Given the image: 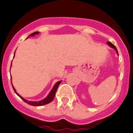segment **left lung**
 <instances>
[{
  "instance_id": "1",
  "label": "left lung",
  "mask_w": 133,
  "mask_h": 133,
  "mask_svg": "<svg viewBox=\"0 0 133 133\" xmlns=\"http://www.w3.org/2000/svg\"><path fill=\"white\" fill-rule=\"evenodd\" d=\"M107 44H108L109 46H111V48H114L115 50H116V51H117V54H118V51H117V48H116V47L115 46H114V44H113L112 43H111V42H110V41H108V42H107Z\"/></svg>"
}]
</instances>
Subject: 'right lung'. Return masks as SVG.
<instances>
[{"mask_svg":"<svg viewBox=\"0 0 133 133\" xmlns=\"http://www.w3.org/2000/svg\"><path fill=\"white\" fill-rule=\"evenodd\" d=\"M39 34V32H33L31 34H30L29 36V37L30 36H34L35 34ZM14 57H15V55H14ZM61 82L62 81H59V82H58L57 83H56L55 85H54V88L52 89V90H51V92H50V94H48V96H47L46 97L45 99H44L42 101H37V102H34V101H29L25 99H23V97H21L17 93V92H16V90H15V88L13 87V86H12V88H13V90L15 92V93L16 94L18 95V96H19V97H20L21 99H22V100L24 102H25L26 103H27L28 104H29V105H31V106H34V107H37V106H43V105H44V104H48V103H50V102H51V101L54 99V97H55V93L56 92H57V89H58V86H59L60 83H61ZM12 84V83H11Z\"/></svg>","mask_w":133,"mask_h":133,"instance_id":"right-lung-1","label":"right lung"}]
</instances>
